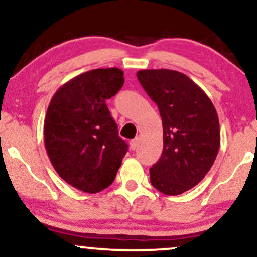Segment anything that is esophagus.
I'll return each instance as SVG.
<instances>
[{"label": "esophagus", "mask_w": 257, "mask_h": 257, "mask_svg": "<svg viewBox=\"0 0 257 257\" xmlns=\"http://www.w3.org/2000/svg\"><path fill=\"white\" fill-rule=\"evenodd\" d=\"M129 145H131V149L133 150V151H134V150H137L139 146V138H135L134 140H132Z\"/></svg>", "instance_id": "esophagus-1"}]
</instances>
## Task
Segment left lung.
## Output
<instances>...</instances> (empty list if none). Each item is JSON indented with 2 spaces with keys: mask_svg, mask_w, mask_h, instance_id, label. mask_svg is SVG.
I'll return each mask as SVG.
<instances>
[{
  "mask_svg": "<svg viewBox=\"0 0 257 257\" xmlns=\"http://www.w3.org/2000/svg\"><path fill=\"white\" fill-rule=\"evenodd\" d=\"M137 77L158 106L163 152L150 169L156 190L178 196L202 181L220 147L219 117L208 95L174 70H140Z\"/></svg>",
  "mask_w": 257,
  "mask_h": 257,
  "instance_id": "left-lung-1",
  "label": "left lung"
}]
</instances>
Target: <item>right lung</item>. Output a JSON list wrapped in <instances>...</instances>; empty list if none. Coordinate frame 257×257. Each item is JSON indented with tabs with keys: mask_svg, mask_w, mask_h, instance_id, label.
Returning a JSON list of instances; mask_svg holds the SVG:
<instances>
[{
	"mask_svg": "<svg viewBox=\"0 0 257 257\" xmlns=\"http://www.w3.org/2000/svg\"><path fill=\"white\" fill-rule=\"evenodd\" d=\"M117 67L96 69L57 90L44 118V145L61 179L79 191L96 193L113 182L128 145L106 100L124 84Z\"/></svg>",
	"mask_w": 257,
	"mask_h": 257,
	"instance_id": "1",
	"label": "right lung"
}]
</instances>
